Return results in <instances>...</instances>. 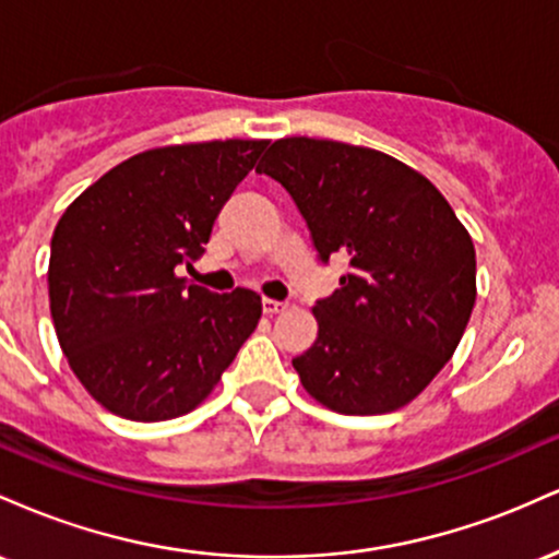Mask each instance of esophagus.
I'll return each instance as SVG.
<instances>
[{
	"mask_svg": "<svg viewBox=\"0 0 559 559\" xmlns=\"http://www.w3.org/2000/svg\"><path fill=\"white\" fill-rule=\"evenodd\" d=\"M286 305L284 301H275V299H262V312L265 316H278V312H284Z\"/></svg>",
	"mask_w": 559,
	"mask_h": 559,
	"instance_id": "obj_1",
	"label": "esophagus"
}]
</instances>
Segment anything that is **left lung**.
Here are the masks:
<instances>
[{
  "label": "left lung",
  "instance_id": "left-lung-1",
  "mask_svg": "<svg viewBox=\"0 0 559 559\" xmlns=\"http://www.w3.org/2000/svg\"><path fill=\"white\" fill-rule=\"evenodd\" d=\"M260 173L292 194L320 260L349 273L312 307L318 338L294 370L342 415H383L420 394L463 338L476 305V247L418 170L331 139L273 141Z\"/></svg>",
  "mask_w": 559,
  "mask_h": 559
}]
</instances>
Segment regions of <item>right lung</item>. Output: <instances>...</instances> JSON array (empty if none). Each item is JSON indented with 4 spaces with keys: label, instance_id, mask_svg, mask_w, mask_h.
Here are the masks:
<instances>
[{
    "label": "right lung",
    "instance_id": "obj_1",
    "mask_svg": "<svg viewBox=\"0 0 559 559\" xmlns=\"http://www.w3.org/2000/svg\"><path fill=\"white\" fill-rule=\"evenodd\" d=\"M265 146L226 139L139 152L62 213L47 271L55 333L81 386L112 415L191 413L258 329L260 294H213L176 267L204 252Z\"/></svg>",
    "mask_w": 559,
    "mask_h": 559
}]
</instances>
